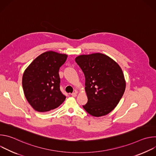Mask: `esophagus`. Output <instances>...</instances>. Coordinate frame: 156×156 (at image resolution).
Masks as SVG:
<instances>
[{"instance_id":"1","label":"esophagus","mask_w":156,"mask_h":156,"mask_svg":"<svg viewBox=\"0 0 156 156\" xmlns=\"http://www.w3.org/2000/svg\"><path fill=\"white\" fill-rule=\"evenodd\" d=\"M73 97H76V96H77V94H76V93L75 92V93H73L72 94H71Z\"/></svg>"}]
</instances>
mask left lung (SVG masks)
<instances>
[{
    "label": "left lung",
    "mask_w": 156,
    "mask_h": 156,
    "mask_svg": "<svg viewBox=\"0 0 156 156\" xmlns=\"http://www.w3.org/2000/svg\"><path fill=\"white\" fill-rule=\"evenodd\" d=\"M85 76L87 102L83 107L99 117L112 111L122 98L126 81L119 65L101 53L80 55L75 58Z\"/></svg>",
    "instance_id": "obj_1"
}]
</instances>
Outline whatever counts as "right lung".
Returning a JSON list of instances; mask_svg holds the SVG:
<instances>
[{
    "label": "right lung",
    "mask_w": 156,
    "mask_h": 156,
    "mask_svg": "<svg viewBox=\"0 0 156 156\" xmlns=\"http://www.w3.org/2000/svg\"><path fill=\"white\" fill-rule=\"evenodd\" d=\"M68 55L49 51L37 57L26 69L22 86L27 100L37 112L56 108L66 97L60 90L58 70Z\"/></svg>",
    "instance_id": "right-lung-1"
}]
</instances>
